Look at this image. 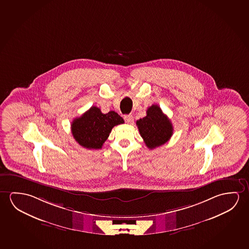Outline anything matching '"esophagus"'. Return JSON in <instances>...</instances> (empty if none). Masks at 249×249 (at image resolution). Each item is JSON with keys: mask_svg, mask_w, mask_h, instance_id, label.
I'll use <instances>...</instances> for the list:
<instances>
[{"mask_svg": "<svg viewBox=\"0 0 249 249\" xmlns=\"http://www.w3.org/2000/svg\"><path fill=\"white\" fill-rule=\"evenodd\" d=\"M124 120H125V122H126V123H129V124L134 123V117H133V115H125V116H124Z\"/></svg>", "mask_w": 249, "mask_h": 249, "instance_id": "1", "label": "esophagus"}]
</instances>
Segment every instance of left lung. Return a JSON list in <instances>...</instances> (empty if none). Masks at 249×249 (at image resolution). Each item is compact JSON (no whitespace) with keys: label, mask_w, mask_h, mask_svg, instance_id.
<instances>
[{"label":"left lung","mask_w":249,"mask_h":249,"mask_svg":"<svg viewBox=\"0 0 249 249\" xmlns=\"http://www.w3.org/2000/svg\"><path fill=\"white\" fill-rule=\"evenodd\" d=\"M136 125L141 136L149 149L164 145L173 134L171 121L156 104L147 108L146 115L138 120Z\"/></svg>","instance_id":"1"}]
</instances>
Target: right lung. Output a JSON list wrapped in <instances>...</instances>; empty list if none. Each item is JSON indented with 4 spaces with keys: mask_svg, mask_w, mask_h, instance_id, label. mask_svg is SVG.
Segmentation results:
<instances>
[{
    "mask_svg": "<svg viewBox=\"0 0 249 249\" xmlns=\"http://www.w3.org/2000/svg\"><path fill=\"white\" fill-rule=\"evenodd\" d=\"M124 123L123 117L109 111L103 114L99 107L92 106L88 111L71 123V133L75 141L87 149H101L114 126Z\"/></svg>",
    "mask_w": 249,
    "mask_h": 249,
    "instance_id": "1",
    "label": "right lung"
}]
</instances>
